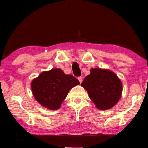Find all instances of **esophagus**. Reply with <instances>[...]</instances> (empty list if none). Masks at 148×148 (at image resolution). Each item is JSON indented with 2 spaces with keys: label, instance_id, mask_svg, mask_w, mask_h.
<instances>
[{
  "label": "esophagus",
  "instance_id": "esophagus-1",
  "mask_svg": "<svg viewBox=\"0 0 148 148\" xmlns=\"http://www.w3.org/2000/svg\"><path fill=\"white\" fill-rule=\"evenodd\" d=\"M78 80H79V82H80V83L81 84V83H82V76L78 77Z\"/></svg>",
  "mask_w": 148,
  "mask_h": 148
}]
</instances>
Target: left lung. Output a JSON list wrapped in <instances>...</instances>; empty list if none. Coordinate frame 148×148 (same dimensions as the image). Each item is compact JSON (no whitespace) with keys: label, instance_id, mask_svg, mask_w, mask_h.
Masks as SVG:
<instances>
[{"label":"left lung","instance_id":"left-lung-1","mask_svg":"<svg viewBox=\"0 0 148 148\" xmlns=\"http://www.w3.org/2000/svg\"><path fill=\"white\" fill-rule=\"evenodd\" d=\"M81 86L97 108L106 110L119 102L122 93V82L114 72L103 68H92Z\"/></svg>","mask_w":148,"mask_h":148}]
</instances>
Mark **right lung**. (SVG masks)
Here are the masks:
<instances>
[{
    "mask_svg": "<svg viewBox=\"0 0 148 148\" xmlns=\"http://www.w3.org/2000/svg\"><path fill=\"white\" fill-rule=\"evenodd\" d=\"M80 84L72 75L66 74L60 68L44 71L30 84L33 96L40 104L48 110H56L72 88Z\"/></svg>",
    "mask_w": 148,
    "mask_h": 148,
    "instance_id": "add662e5",
    "label": "right lung"
}]
</instances>
